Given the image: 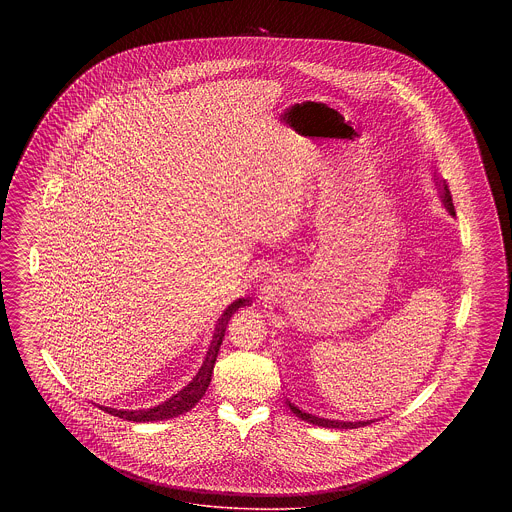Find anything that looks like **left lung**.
I'll return each mask as SVG.
<instances>
[{
    "mask_svg": "<svg viewBox=\"0 0 512 512\" xmlns=\"http://www.w3.org/2000/svg\"><path fill=\"white\" fill-rule=\"evenodd\" d=\"M434 182H436V186H438V195L439 199H441V203H443V207L447 209V213H449L451 217H455V205H453V199H451V194H449V188H447L445 180H441L438 174L434 172ZM286 403H288V407L292 409V413L295 414L297 418H301V420H305V422H309V424H315V426H322V428H338V430H349V428H363V426H366V424L374 422V420H355V422H351V420H334V418H322V416H317V414L305 413L303 409H299L297 405H293L290 399H286Z\"/></svg>",
    "mask_w": 512,
    "mask_h": 512,
    "instance_id": "obj_1",
    "label": "left lung"
}]
</instances>
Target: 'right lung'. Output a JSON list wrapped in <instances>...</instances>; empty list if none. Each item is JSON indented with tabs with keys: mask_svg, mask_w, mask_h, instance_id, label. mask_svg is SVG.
I'll return each mask as SVG.
<instances>
[{
	"mask_svg": "<svg viewBox=\"0 0 512 512\" xmlns=\"http://www.w3.org/2000/svg\"><path fill=\"white\" fill-rule=\"evenodd\" d=\"M251 301L240 297L236 299L234 303H230L224 313L220 315L219 326H217V332H215V338H213V345L211 349L207 351V357L203 361L201 368L197 370V374L194 376V380L184 388V390L178 391L176 395L169 397L167 401L151 407V409H138V411H128V409H113V407H99L101 411L105 413L113 414V416H119L122 420H132V422H155V420H167V418H174L178 414L188 413L192 411L195 405L199 403V399L205 395V391L211 384V376H213V368H215V361H217V355H219L220 345L224 340V332H226V326H228V320L232 318V315L240 309V307H249Z\"/></svg>",
	"mask_w": 512,
	"mask_h": 512,
	"instance_id": "obj_1",
	"label": "right lung"
}]
</instances>
